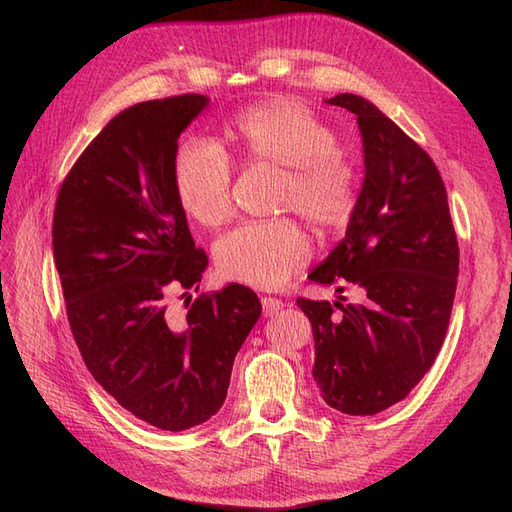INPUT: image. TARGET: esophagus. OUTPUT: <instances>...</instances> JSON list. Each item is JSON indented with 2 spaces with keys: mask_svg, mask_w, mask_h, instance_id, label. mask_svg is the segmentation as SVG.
<instances>
[{
  "mask_svg": "<svg viewBox=\"0 0 512 512\" xmlns=\"http://www.w3.org/2000/svg\"><path fill=\"white\" fill-rule=\"evenodd\" d=\"M280 309H284V303L280 299H273V297L262 299V312H265V316H273L280 312Z\"/></svg>",
  "mask_w": 512,
  "mask_h": 512,
  "instance_id": "1",
  "label": "esophagus"
}]
</instances>
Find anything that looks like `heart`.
Instances as JSON below:
<instances>
[{"label":"heart","instance_id":"1","mask_svg":"<svg viewBox=\"0 0 512 512\" xmlns=\"http://www.w3.org/2000/svg\"><path fill=\"white\" fill-rule=\"evenodd\" d=\"M226 134L247 164L282 168V211L294 209L316 228L339 226L352 215L359 194L356 168L339 153L335 130L305 102L275 96L247 106L226 123ZM230 181V160L218 143L188 138L179 145L175 194L196 224L215 228L228 218ZM309 252L297 222H247L215 245V265L226 280L271 290L301 271Z\"/></svg>","mask_w":512,"mask_h":512}]
</instances>
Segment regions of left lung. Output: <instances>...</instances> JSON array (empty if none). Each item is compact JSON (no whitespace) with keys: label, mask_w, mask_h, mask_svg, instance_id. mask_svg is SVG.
Wrapping results in <instances>:
<instances>
[{"label":"left lung","mask_w":512,"mask_h":512,"mask_svg":"<svg viewBox=\"0 0 512 512\" xmlns=\"http://www.w3.org/2000/svg\"><path fill=\"white\" fill-rule=\"evenodd\" d=\"M327 104L356 115L365 179L346 237L309 280L337 292L356 286L363 303L299 297L297 305L312 322V376L322 399L367 416L404 399L436 361L455 301L459 245L427 151L361 96L339 94Z\"/></svg>","instance_id":"obj_1"}]
</instances>
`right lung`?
<instances>
[{"instance_id": "1", "label": "right lung", "mask_w": 512, "mask_h": 512, "mask_svg": "<svg viewBox=\"0 0 512 512\" xmlns=\"http://www.w3.org/2000/svg\"><path fill=\"white\" fill-rule=\"evenodd\" d=\"M207 104L183 94L121 111L74 162L53 213L55 267L87 369L121 408L164 431L222 408L262 312L241 284L200 294L185 316L168 309L209 265L173 183L177 138Z\"/></svg>"}]
</instances>
